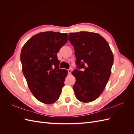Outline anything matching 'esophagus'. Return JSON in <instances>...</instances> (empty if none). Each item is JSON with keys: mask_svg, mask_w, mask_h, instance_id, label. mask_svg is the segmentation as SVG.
<instances>
[{"mask_svg": "<svg viewBox=\"0 0 134 134\" xmlns=\"http://www.w3.org/2000/svg\"><path fill=\"white\" fill-rule=\"evenodd\" d=\"M71 70L70 69H68V74H70L71 73Z\"/></svg>", "mask_w": 134, "mask_h": 134, "instance_id": "1", "label": "esophagus"}]
</instances>
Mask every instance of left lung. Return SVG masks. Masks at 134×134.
<instances>
[{
	"instance_id": "8db88e82",
	"label": "left lung",
	"mask_w": 134,
	"mask_h": 134,
	"mask_svg": "<svg viewBox=\"0 0 134 134\" xmlns=\"http://www.w3.org/2000/svg\"><path fill=\"white\" fill-rule=\"evenodd\" d=\"M77 68L72 72L76 79L73 90L76 98L87 103L102 94L111 74L113 55L108 42L100 35L90 32L70 33Z\"/></svg>"
}]
</instances>
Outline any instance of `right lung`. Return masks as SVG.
Wrapping results in <instances>:
<instances>
[{
  "mask_svg": "<svg viewBox=\"0 0 134 134\" xmlns=\"http://www.w3.org/2000/svg\"><path fill=\"white\" fill-rule=\"evenodd\" d=\"M68 34L40 32L29 39L22 48L23 74L35 98L45 104L55 102L68 75L60 69L57 53L68 41Z\"/></svg>",
  "mask_w": 134,
  "mask_h": 134,
  "instance_id": "obj_1",
  "label": "right lung"
}]
</instances>
